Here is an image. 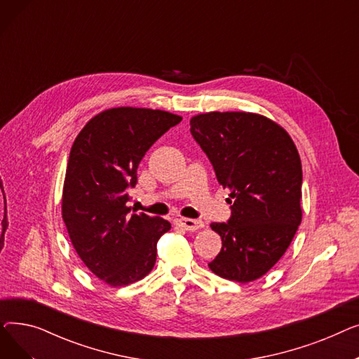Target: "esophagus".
Wrapping results in <instances>:
<instances>
[{
  "label": "esophagus",
  "mask_w": 359,
  "mask_h": 359,
  "mask_svg": "<svg viewBox=\"0 0 359 359\" xmlns=\"http://www.w3.org/2000/svg\"><path fill=\"white\" fill-rule=\"evenodd\" d=\"M177 222L187 231H196L205 227V224L201 219H192V218H180Z\"/></svg>",
  "instance_id": "esophagus-1"
}]
</instances>
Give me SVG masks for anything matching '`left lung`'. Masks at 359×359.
<instances>
[{"label":"left lung","instance_id":"left-lung-1","mask_svg":"<svg viewBox=\"0 0 359 359\" xmlns=\"http://www.w3.org/2000/svg\"><path fill=\"white\" fill-rule=\"evenodd\" d=\"M191 132L230 189L231 218L212 222L222 248L210 269L240 284L265 275L284 256L303 218V168L288 132L252 111H208Z\"/></svg>","mask_w":359,"mask_h":359}]
</instances>
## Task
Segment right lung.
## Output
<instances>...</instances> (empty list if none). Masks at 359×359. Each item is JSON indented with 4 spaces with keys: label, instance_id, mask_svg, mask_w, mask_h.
I'll use <instances>...</instances> for the list:
<instances>
[{
    "label": "right lung",
    "instance_id": "add662e5",
    "mask_svg": "<svg viewBox=\"0 0 359 359\" xmlns=\"http://www.w3.org/2000/svg\"><path fill=\"white\" fill-rule=\"evenodd\" d=\"M182 116L158 109L111 107L91 118L75 138L62 191V219L91 273L125 287L154 268L157 241L172 225L130 214L128 187L149 147Z\"/></svg>",
    "mask_w": 359,
    "mask_h": 359
}]
</instances>
